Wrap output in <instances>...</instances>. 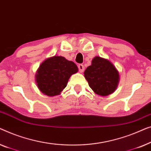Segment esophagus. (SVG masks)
<instances>
[{
    "label": "esophagus",
    "mask_w": 151,
    "mask_h": 151,
    "mask_svg": "<svg viewBox=\"0 0 151 151\" xmlns=\"http://www.w3.org/2000/svg\"><path fill=\"white\" fill-rule=\"evenodd\" d=\"M78 71L80 72V73H83L84 70L85 68H84V65L83 64H78Z\"/></svg>",
    "instance_id": "esophagus-1"
}]
</instances>
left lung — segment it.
I'll return each instance as SVG.
<instances>
[{
	"label": "left lung",
	"mask_w": 151,
	"mask_h": 151,
	"mask_svg": "<svg viewBox=\"0 0 151 151\" xmlns=\"http://www.w3.org/2000/svg\"><path fill=\"white\" fill-rule=\"evenodd\" d=\"M84 76L89 86L101 96H107L114 92L119 81V74L114 65L107 59L95 57L92 65L87 68Z\"/></svg>",
	"instance_id": "1"
}]
</instances>
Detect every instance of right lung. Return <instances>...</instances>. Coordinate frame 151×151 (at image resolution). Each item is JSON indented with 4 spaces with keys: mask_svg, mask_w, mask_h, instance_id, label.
<instances>
[{
    "mask_svg": "<svg viewBox=\"0 0 151 151\" xmlns=\"http://www.w3.org/2000/svg\"><path fill=\"white\" fill-rule=\"evenodd\" d=\"M77 71L75 63L65 57L55 56L48 58L40 65L37 71V86L44 94L56 96L66 87L70 76Z\"/></svg>",
    "mask_w": 151,
    "mask_h": 151,
    "instance_id": "1",
    "label": "right lung"
}]
</instances>
